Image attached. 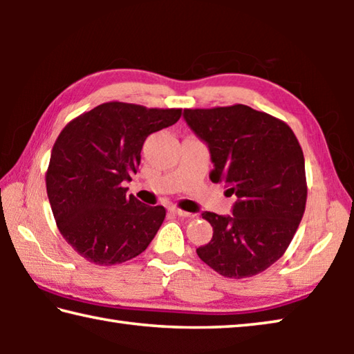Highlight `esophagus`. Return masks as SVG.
I'll list each match as a JSON object with an SVG mask.
<instances>
[{
    "label": "esophagus",
    "instance_id": "obj_1",
    "mask_svg": "<svg viewBox=\"0 0 354 354\" xmlns=\"http://www.w3.org/2000/svg\"><path fill=\"white\" fill-rule=\"evenodd\" d=\"M170 212H171L173 215H178V217H184V218L192 217V214H190V212L181 211V209H178V207H171V209H170Z\"/></svg>",
    "mask_w": 354,
    "mask_h": 354
}]
</instances>
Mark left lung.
I'll return each instance as SVG.
<instances>
[{
  "mask_svg": "<svg viewBox=\"0 0 354 354\" xmlns=\"http://www.w3.org/2000/svg\"><path fill=\"white\" fill-rule=\"evenodd\" d=\"M187 127L211 154V181L236 195L232 215L203 212L211 242L196 248L226 278H248L277 262L306 207L304 156L284 122L245 104L184 109Z\"/></svg>",
  "mask_w": 354,
  "mask_h": 354,
  "instance_id": "obj_1",
  "label": "left lung"
}]
</instances>
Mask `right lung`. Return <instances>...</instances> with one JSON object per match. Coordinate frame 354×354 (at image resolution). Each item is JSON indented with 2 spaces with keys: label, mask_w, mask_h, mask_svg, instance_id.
<instances>
[{
  "label": "right lung",
  "mask_w": 354,
  "mask_h": 354,
  "mask_svg": "<svg viewBox=\"0 0 354 354\" xmlns=\"http://www.w3.org/2000/svg\"><path fill=\"white\" fill-rule=\"evenodd\" d=\"M181 109L104 103L59 134L46 171L48 200L61 234L88 262L113 266L145 251L165 218L123 187L140 165L149 134L169 128Z\"/></svg>",
  "instance_id": "obj_1"
}]
</instances>
